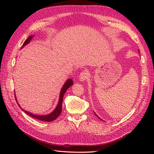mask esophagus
<instances>
[{
	"label": "esophagus",
	"instance_id": "esophagus-1",
	"mask_svg": "<svg viewBox=\"0 0 154 154\" xmlns=\"http://www.w3.org/2000/svg\"><path fill=\"white\" fill-rule=\"evenodd\" d=\"M88 73L87 71H83L80 73V75L79 76V80H80L81 82H84L86 80V79L88 77Z\"/></svg>",
	"mask_w": 154,
	"mask_h": 154
}]
</instances>
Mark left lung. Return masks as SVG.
<instances>
[{"mask_svg": "<svg viewBox=\"0 0 154 154\" xmlns=\"http://www.w3.org/2000/svg\"><path fill=\"white\" fill-rule=\"evenodd\" d=\"M94 114H95V115H96V116H97V118H99V119H101V120H102V119H101V118H99V117H98V116H97V115H96V114H95V112H94Z\"/></svg>", "mask_w": 154, "mask_h": 154, "instance_id": "left-lung-1", "label": "left lung"}]
</instances>
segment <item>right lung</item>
Listing matches in <instances>:
<instances>
[{
	"instance_id": "right-lung-1",
	"label": "right lung",
	"mask_w": 154,
	"mask_h": 154,
	"mask_svg": "<svg viewBox=\"0 0 154 154\" xmlns=\"http://www.w3.org/2000/svg\"><path fill=\"white\" fill-rule=\"evenodd\" d=\"M33 37H34L33 35H30L28 37V38L26 39V40L24 42V44H23V45L22 46L21 49L22 48H24V46L26 45L27 44H28L31 42V39L33 38ZM73 85V82L72 80V79H68V80H67L66 83H65L64 85H63L62 89H61V91H60V96H59V100H58V103L57 104V106H56V108L54 109V110H53V111L52 112H51L49 114L42 115V116L33 114L29 112H27V111L23 109L18 103V106H20V108L23 111H24L26 114H27V115H29L30 116H31V117H32V118H35V119H38V120H40V121H43V122H53V121H54V119H57L59 116V115L61 114V112H62V101H63V95H64L65 93H66V92L67 91V90L68 89V88L70 87H71V85ZM15 100H16L17 103H18L17 100V97L15 96Z\"/></svg>"
}]
</instances>
